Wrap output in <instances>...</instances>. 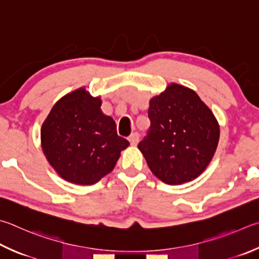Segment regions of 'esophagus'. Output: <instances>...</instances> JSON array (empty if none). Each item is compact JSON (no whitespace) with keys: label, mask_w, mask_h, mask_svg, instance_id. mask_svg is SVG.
Segmentation results:
<instances>
[{"label":"esophagus","mask_w":259,"mask_h":259,"mask_svg":"<svg viewBox=\"0 0 259 259\" xmlns=\"http://www.w3.org/2000/svg\"><path fill=\"white\" fill-rule=\"evenodd\" d=\"M128 140L130 142V144L133 146H136L138 144V140H139V135L137 133H134L131 136H129Z\"/></svg>","instance_id":"1"}]
</instances>
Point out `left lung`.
Listing matches in <instances>:
<instances>
[{
	"label": "left lung",
	"instance_id": "left-lung-1",
	"mask_svg": "<svg viewBox=\"0 0 259 259\" xmlns=\"http://www.w3.org/2000/svg\"><path fill=\"white\" fill-rule=\"evenodd\" d=\"M148 134L138 144L150 171L167 185L199 177L218 148L220 126L190 88L168 84L149 101Z\"/></svg>",
	"mask_w": 259,
	"mask_h": 259
}]
</instances>
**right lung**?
I'll return each mask as SVG.
<instances>
[{
	"mask_svg": "<svg viewBox=\"0 0 259 259\" xmlns=\"http://www.w3.org/2000/svg\"><path fill=\"white\" fill-rule=\"evenodd\" d=\"M101 105V97L76 89L55 103L41 125L44 155L64 180L94 185L113 170L121 150L129 146Z\"/></svg>",
	"mask_w": 259,
	"mask_h": 259,
	"instance_id": "add662e5",
	"label": "right lung"
}]
</instances>
